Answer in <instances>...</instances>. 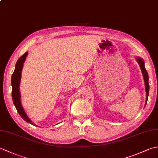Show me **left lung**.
Segmentation results:
<instances>
[{"label":"left lung","instance_id":"1","mask_svg":"<svg viewBox=\"0 0 158 158\" xmlns=\"http://www.w3.org/2000/svg\"><path fill=\"white\" fill-rule=\"evenodd\" d=\"M137 61H138L140 69H141L143 77H144V80H145V88H146V93H147V99H146V103L147 104V100H148V96H149V76H148V73H147V71L145 69V64H144V61L141 59L138 58H137Z\"/></svg>","mask_w":158,"mask_h":158}]
</instances>
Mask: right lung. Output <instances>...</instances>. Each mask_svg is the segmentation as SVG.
<instances>
[{
	"label": "right lung",
	"instance_id": "obj_1",
	"mask_svg": "<svg viewBox=\"0 0 158 158\" xmlns=\"http://www.w3.org/2000/svg\"><path fill=\"white\" fill-rule=\"evenodd\" d=\"M28 55V52H26L22 56L18 59L15 64V69L14 72H13L12 77H11V85H12V98L13 102L15 108L18 110L19 115L22 117V118L25 120L26 122L30 123L34 125V123L28 118V117L26 115L24 110L22 106L21 101H20V93L19 89L20 79H21V72L23 67V62H24L26 56Z\"/></svg>",
	"mask_w": 158,
	"mask_h": 158
}]
</instances>
